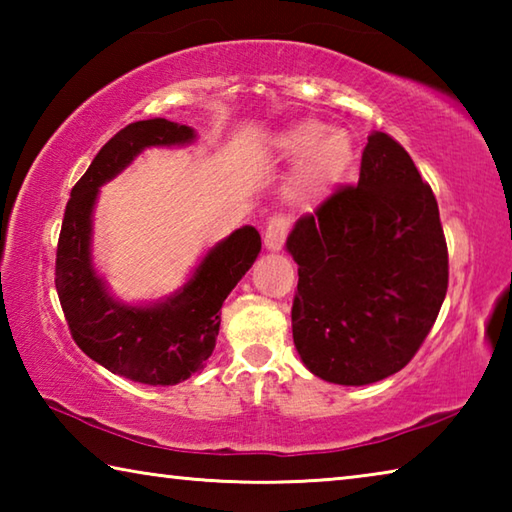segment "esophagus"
Returning a JSON list of instances; mask_svg holds the SVG:
<instances>
[{
	"label": "esophagus",
	"instance_id": "obj_1",
	"mask_svg": "<svg viewBox=\"0 0 512 512\" xmlns=\"http://www.w3.org/2000/svg\"><path fill=\"white\" fill-rule=\"evenodd\" d=\"M289 235V223L287 219H282V216H273V219H268L266 223V232H264V246L268 250H280L284 239Z\"/></svg>",
	"mask_w": 512,
	"mask_h": 512
}]
</instances>
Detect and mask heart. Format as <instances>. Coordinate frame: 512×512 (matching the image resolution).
I'll return each instance as SVG.
<instances>
[{"label":"heart","mask_w":512,"mask_h":512,"mask_svg":"<svg viewBox=\"0 0 512 512\" xmlns=\"http://www.w3.org/2000/svg\"><path fill=\"white\" fill-rule=\"evenodd\" d=\"M271 149L284 162H296L284 185V198L302 212L316 210L334 192L354 160V142L343 128L318 119H298L271 137Z\"/></svg>","instance_id":"1"}]
</instances>
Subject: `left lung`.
Wrapping results in <instances>:
<instances>
[{"instance_id": "8db88e82", "label": "left lung", "mask_w": 512, "mask_h": 512, "mask_svg": "<svg viewBox=\"0 0 512 512\" xmlns=\"http://www.w3.org/2000/svg\"><path fill=\"white\" fill-rule=\"evenodd\" d=\"M298 264L293 343L309 372L366 386L413 359L447 293L438 203L411 155L370 133L357 187H343L293 225Z\"/></svg>"}]
</instances>
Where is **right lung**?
I'll return each instance as SVG.
<instances>
[{"mask_svg":"<svg viewBox=\"0 0 512 512\" xmlns=\"http://www.w3.org/2000/svg\"><path fill=\"white\" fill-rule=\"evenodd\" d=\"M194 142L192 126L164 117L121 128L74 185L60 228L56 291L76 345L115 375L149 386L180 384L212 357L223 302L253 266L262 237L244 225L207 250L180 289L155 302H124L94 266V205L142 151Z\"/></svg>","mask_w":512,"mask_h":512,"instance_id":"add662e5","label":"right lung"}]
</instances>
